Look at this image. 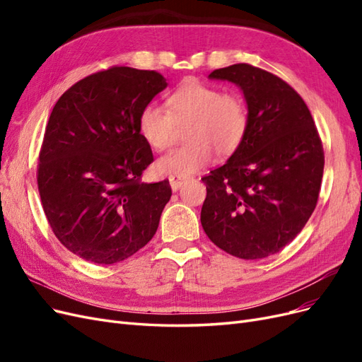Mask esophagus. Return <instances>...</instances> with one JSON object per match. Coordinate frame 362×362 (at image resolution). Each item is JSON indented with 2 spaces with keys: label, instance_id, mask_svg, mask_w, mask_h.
<instances>
[{
  "label": "esophagus",
  "instance_id": "34e87169",
  "mask_svg": "<svg viewBox=\"0 0 362 362\" xmlns=\"http://www.w3.org/2000/svg\"><path fill=\"white\" fill-rule=\"evenodd\" d=\"M184 181H185V178L177 177V175H170V177H169V182H170V187H172L173 192H177L184 184Z\"/></svg>",
  "mask_w": 362,
  "mask_h": 362
}]
</instances>
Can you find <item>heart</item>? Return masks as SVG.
Segmentation results:
<instances>
[{"instance_id": "heart-1", "label": "heart", "mask_w": 362, "mask_h": 362, "mask_svg": "<svg viewBox=\"0 0 362 362\" xmlns=\"http://www.w3.org/2000/svg\"><path fill=\"white\" fill-rule=\"evenodd\" d=\"M166 104L168 108L148 103L137 119L140 136L156 151L172 146L177 124L190 122L185 131L189 144L158 158L156 168L160 173L187 177L210 163L213 151L217 156H229L245 139L247 110L235 92L187 80L169 95Z\"/></svg>"}]
</instances>
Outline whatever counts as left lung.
Returning <instances> with one entry per match:
<instances>
[{
    "instance_id": "8db88e82",
    "label": "left lung",
    "mask_w": 362,
    "mask_h": 362,
    "mask_svg": "<svg viewBox=\"0 0 362 362\" xmlns=\"http://www.w3.org/2000/svg\"><path fill=\"white\" fill-rule=\"evenodd\" d=\"M208 78L240 87L247 129L223 166L202 178L201 223L229 255L266 258L293 242L314 211L325 166L322 140L300 95L279 76L238 63Z\"/></svg>"
}]
</instances>
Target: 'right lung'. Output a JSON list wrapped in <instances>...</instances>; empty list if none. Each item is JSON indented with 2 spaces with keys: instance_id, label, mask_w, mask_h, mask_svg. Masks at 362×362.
Segmentation results:
<instances>
[{
  "instance_id": "obj_1",
  "label": "right lung",
  "mask_w": 362,
  "mask_h": 362,
  "mask_svg": "<svg viewBox=\"0 0 362 362\" xmlns=\"http://www.w3.org/2000/svg\"><path fill=\"white\" fill-rule=\"evenodd\" d=\"M166 87L156 71L115 66L75 83L54 105L37 187L52 233L76 257L113 264L154 237L172 190L166 180L140 181L154 157L137 119Z\"/></svg>"
}]
</instances>
